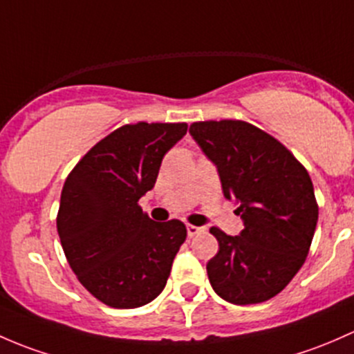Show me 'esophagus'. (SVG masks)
I'll use <instances>...</instances> for the list:
<instances>
[{
	"instance_id": "obj_1",
	"label": "esophagus",
	"mask_w": 354,
	"mask_h": 354,
	"mask_svg": "<svg viewBox=\"0 0 354 354\" xmlns=\"http://www.w3.org/2000/svg\"><path fill=\"white\" fill-rule=\"evenodd\" d=\"M201 232H204L203 227H194V225H187V235L189 236H194V235H198V233H201Z\"/></svg>"
}]
</instances>
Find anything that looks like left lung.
Returning a JSON list of instances; mask_svg holds the SVG:
<instances>
[{"mask_svg": "<svg viewBox=\"0 0 354 354\" xmlns=\"http://www.w3.org/2000/svg\"><path fill=\"white\" fill-rule=\"evenodd\" d=\"M216 167L223 196L236 204L243 230L211 228L218 254L206 264L214 293L235 305L276 297L304 266L319 220L307 170L259 127L243 121H204L189 127Z\"/></svg>", "mask_w": 354, "mask_h": 354, "instance_id": "1", "label": "left lung"}]
</instances>
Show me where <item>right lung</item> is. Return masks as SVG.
Masks as SVG:
<instances>
[{"label": "right lung", "mask_w": 354, "mask_h": 354, "mask_svg": "<svg viewBox=\"0 0 354 354\" xmlns=\"http://www.w3.org/2000/svg\"><path fill=\"white\" fill-rule=\"evenodd\" d=\"M185 133L184 122L127 124L98 141L64 182L61 245L80 283L109 307L147 305L167 285L187 230L178 220H150L138 201Z\"/></svg>", "instance_id": "add662e5"}]
</instances>
